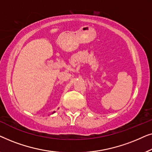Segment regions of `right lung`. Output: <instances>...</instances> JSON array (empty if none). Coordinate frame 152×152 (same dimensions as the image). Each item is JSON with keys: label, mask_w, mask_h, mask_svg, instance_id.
<instances>
[{"label": "right lung", "mask_w": 152, "mask_h": 152, "mask_svg": "<svg viewBox=\"0 0 152 152\" xmlns=\"http://www.w3.org/2000/svg\"><path fill=\"white\" fill-rule=\"evenodd\" d=\"M55 111H54V112H53V113H55Z\"/></svg>", "instance_id": "right-lung-1"}]
</instances>
